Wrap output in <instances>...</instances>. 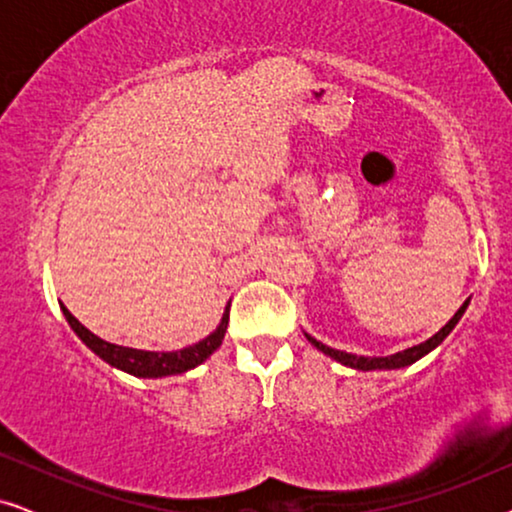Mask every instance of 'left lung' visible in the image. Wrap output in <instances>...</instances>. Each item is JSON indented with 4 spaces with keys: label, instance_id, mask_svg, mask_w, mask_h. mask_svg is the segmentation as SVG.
Masks as SVG:
<instances>
[{
    "label": "left lung",
    "instance_id": "left-lung-1",
    "mask_svg": "<svg viewBox=\"0 0 512 512\" xmlns=\"http://www.w3.org/2000/svg\"><path fill=\"white\" fill-rule=\"evenodd\" d=\"M468 303H471V300H466V303L461 305L459 310H457V314H454V317H452L450 321H447V324H445L443 328H440V331H438L436 335H431L429 340L422 342V345H415V347H410V349H403V352L391 354V356H356V354H347V352H340V349L328 347V345H324V342H319L317 338H312V335H307V333H305V338L310 340L312 345L319 349V352H324L326 356H331V359L342 363V366H349V368H356V370H391V368H405V366H410V363H415V361L422 359L424 354H429L431 349H436V347L440 345V342H443V340L447 338V335L452 333V328L459 324L461 317H464Z\"/></svg>",
    "mask_w": 512,
    "mask_h": 512
}]
</instances>
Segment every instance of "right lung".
<instances>
[{
  "instance_id": "add662e5",
  "label": "right lung",
  "mask_w": 512,
  "mask_h": 512,
  "mask_svg": "<svg viewBox=\"0 0 512 512\" xmlns=\"http://www.w3.org/2000/svg\"><path fill=\"white\" fill-rule=\"evenodd\" d=\"M60 307H62V314H65V319L69 321V326L74 328V333L79 335V338L86 342V345L93 349L100 359L107 361L109 366H114L118 370H123V373H130L135 377L179 375L195 366H200L202 361L209 359V356L221 347L223 335H226V328H228V317H230V305H226V312H223V319L221 324L216 326V331L209 333L205 340L195 342L191 347L177 349V352H144V349L114 345V342L97 338V335L90 333L65 305Z\"/></svg>"
}]
</instances>
